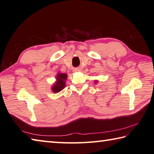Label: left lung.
<instances>
[{"label": "left lung", "mask_w": 154, "mask_h": 154, "mask_svg": "<svg viewBox=\"0 0 154 154\" xmlns=\"http://www.w3.org/2000/svg\"><path fill=\"white\" fill-rule=\"evenodd\" d=\"M95 82H96V83H97V81H95Z\"/></svg>", "instance_id": "left-lung-1"}]
</instances>
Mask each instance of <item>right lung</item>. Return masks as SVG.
Masks as SVG:
<instances>
[{
  "label": "right lung",
  "mask_w": 154,
  "mask_h": 154,
  "mask_svg": "<svg viewBox=\"0 0 154 154\" xmlns=\"http://www.w3.org/2000/svg\"><path fill=\"white\" fill-rule=\"evenodd\" d=\"M67 78V75L65 73H58L56 79L57 82L54 83V84L52 87V90L54 93H58L65 88V81Z\"/></svg>",
  "instance_id": "1"
}]
</instances>
